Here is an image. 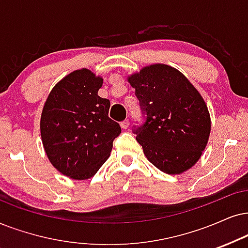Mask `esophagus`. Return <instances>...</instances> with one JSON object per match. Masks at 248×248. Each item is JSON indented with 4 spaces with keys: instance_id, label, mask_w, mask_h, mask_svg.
<instances>
[{
    "instance_id": "esophagus-1",
    "label": "esophagus",
    "mask_w": 248,
    "mask_h": 248,
    "mask_svg": "<svg viewBox=\"0 0 248 248\" xmlns=\"http://www.w3.org/2000/svg\"><path fill=\"white\" fill-rule=\"evenodd\" d=\"M120 126H121L122 129H127V128L129 127V120H128V119H126V120H124L120 124Z\"/></svg>"
}]
</instances>
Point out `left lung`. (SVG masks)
I'll use <instances>...</instances> for the list:
<instances>
[{
	"label": "left lung",
	"instance_id": "left-lung-1",
	"mask_svg": "<svg viewBox=\"0 0 248 248\" xmlns=\"http://www.w3.org/2000/svg\"><path fill=\"white\" fill-rule=\"evenodd\" d=\"M145 122L134 126L152 165L181 174L199 160L211 133V117L198 90L176 68L153 64L128 78Z\"/></svg>",
	"mask_w": 248,
	"mask_h": 248
}]
</instances>
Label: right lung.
Segmentation results:
<instances>
[{
  "label": "right lung",
  "instance_id": "1",
  "mask_svg": "<svg viewBox=\"0 0 248 248\" xmlns=\"http://www.w3.org/2000/svg\"><path fill=\"white\" fill-rule=\"evenodd\" d=\"M101 77L82 68L50 92L41 114V139L52 166L74 180H87L108 160L118 122L108 118L109 101L98 96Z\"/></svg>",
  "mask_w": 248,
  "mask_h": 248
}]
</instances>
